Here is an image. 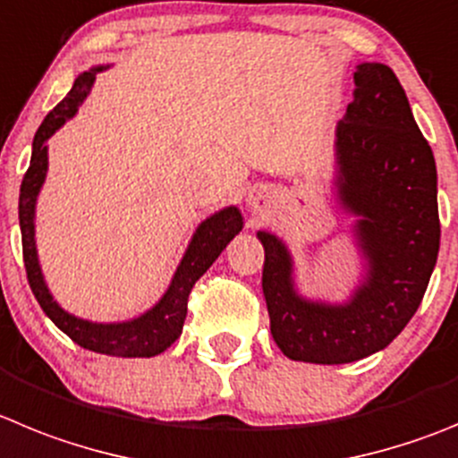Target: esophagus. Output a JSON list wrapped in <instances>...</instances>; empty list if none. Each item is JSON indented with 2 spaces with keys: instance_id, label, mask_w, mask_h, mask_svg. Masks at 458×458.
Masks as SVG:
<instances>
[{
  "instance_id": "obj_1",
  "label": "esophagus",
  "mask_w": 458,
  "mask_h": 458,
  "mask_svg": "<svg viewBox=\"0 0 458 458\" xmlns=\"http://www.w3.org/2000/svg\"><path fill=\"white\" fill-rule=\"evenodd\" d=\"M247 204H250V207L254 208V211H259V208H261V207H259V199H257V197H254V195L247 197Z\"/></svg>"
}]
</instances>
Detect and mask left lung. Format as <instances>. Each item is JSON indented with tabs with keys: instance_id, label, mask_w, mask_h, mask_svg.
I'll use <instances>...</instances> for the list:
<instances>
[{
	"instance_id": "left-lung-1",
	"label": "left lung",
	"mask_w": 458,
	"mask_h": 458,
	"mask_svg": "<svg viewBox=\"0 0 458 458\" xmlns=\"http://www.w3.org/2000/svg\"><path fill=\"white\" fill-rule=\"evenodd\" d=\"M335 129L338 197L359 216L368 276L347 304L300 297L286 245L259 232L263 295L279 350L306 363H352L391 345L418 311L440 247L436 163L404 88L384 63H360Z\"/></svg>"
}]
</instances>
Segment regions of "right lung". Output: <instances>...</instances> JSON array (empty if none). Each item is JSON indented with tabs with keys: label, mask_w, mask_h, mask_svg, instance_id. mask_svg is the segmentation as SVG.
I'll return each instance as SVG.
<instances>
[{
	"label": "right lung",
	"mask_w": 458,
	"mask_h": 458,
	"mask_svg": "<svg viewBox=\"0 0 458 458\" xmlns=\"http://www.w3.org/2000/svg\"><path fill=\"white\" fill-rule=\"evenodd\" d=\"M99 70L102 67H92L88 72L79 74L72 90L67 92V98L61 104L54 106V111L47 113L40 129L36 131V138H33L31 163H29V170L22 179V186H20V232H22L24 267H27L29 286H31L40 309L77 345L99 352V354L127 356V359H131V356H157L182 335L188 311V295H191L195 281L213 266V261L220 257L229 241L241 232L242 216L236 207H229L201 222L186 254H183L182 263H179L177 272L172 276V284L165 295L154 309L142 313L136 320L99 325V322L81 320V318H74L63 311L61 306L54 301V297L49 295L43 272L38 266L36 241H33V213H36V197L43 186L45 174H47V145L45 142L56 129L65 124V120H70L79 111Z\"/></svg>",
	"instance_id": "obj_1"
}]
</instances>
